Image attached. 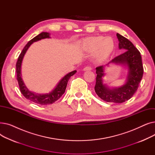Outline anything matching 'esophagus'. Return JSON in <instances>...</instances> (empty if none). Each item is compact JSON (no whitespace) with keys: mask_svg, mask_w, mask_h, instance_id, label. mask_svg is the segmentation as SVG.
<instances>
[{"mask_svg":"<svg viewBox=\"0 0 155 155\" xmlns=\"http://www.w3.org/2000/svg\"><path fill=\"white\" fill-rule=\"evenodd\" d=\"M92 70V68L91 67H85L84 68V71H90Z\"/></svg>","mask_w":155,"mask_h":155,"instance_id":"34e87169","label":"esophagus"}]
</instances>
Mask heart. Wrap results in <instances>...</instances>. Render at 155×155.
I'll return each mask as SVG.
<instances>
[{
  "label": "heart",
  "mask_w": 155,
  "mask_h": 155,
  "mask_svg": "<svg viewBox=\"0 0 155 155\" xmlns=\"http://www.w3.org/2000/svg\"><path fill=\"white\" fill-rule=\"evenodd\" d=\"M115 43L111 37L95 36L86 39L82 42L84 50L91 54L96 53L100 60L107 59L114 50Z\"/></svg>",
  "instance_id": "obj_1"
}]
</instances>
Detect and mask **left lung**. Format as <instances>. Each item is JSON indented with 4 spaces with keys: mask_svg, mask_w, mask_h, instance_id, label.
<instances>
[{
    "mask_svg": "<svg viewBox=\"0 0 155 155\" xmlns=\"http://www.w3.org/2000/svg\"><path fill=\"white\" fill-rule=\"evenodd\" d=\"M119 48L124 51L112 60L107 64L96 68L95 92L105 102L123 103L128 101L136 92L143 75V67L140 52L125 37L117 33ZM111 63L123 65L128 70L125 83L118 87H110L103 83L104 69Z\"/></svg>",
    "mask_w": 155,
    "mask_h": 155,
    "instance_id": "left-lung-1",
    "label": "left lung"
}]
</instances>
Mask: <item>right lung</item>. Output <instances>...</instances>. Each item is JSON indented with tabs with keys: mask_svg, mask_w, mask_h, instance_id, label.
<instances>
[{
	"mask_svg": "<svg viewBox=\"0 0 155 155\" xmlns=\"http://www.w3.org/2000/svg\"><path fill=\"white\" fill-rule=\"evenodd\" d=\"M45 38H50V33L46 32H42L41 33L39 34L38 36L32 38L31 40L28 43V44L24 46L22 52L19 56V58L16 63V73H17V80L19 84V88L22 94L26 97V98L31 102L35 104H40V105H48L54 103L57 100H58L60 97L64 93L66 90L67 85L70 78L76 73L77 71H72L66 75H64L57 84L53 90L49 93L46 94H36L34 92L29 91L28 87L24 84V81L22 78L21 74V66L22 63L24 58V56L25 55L26 51L30 47V46L35 42L38 41L39 40H41Z\"/></svg>",
	"mask_w": 155,
	"mask_h": 155,
	"instance_id": "obj_1",
	"label": "right lung"
}]
</instances>
